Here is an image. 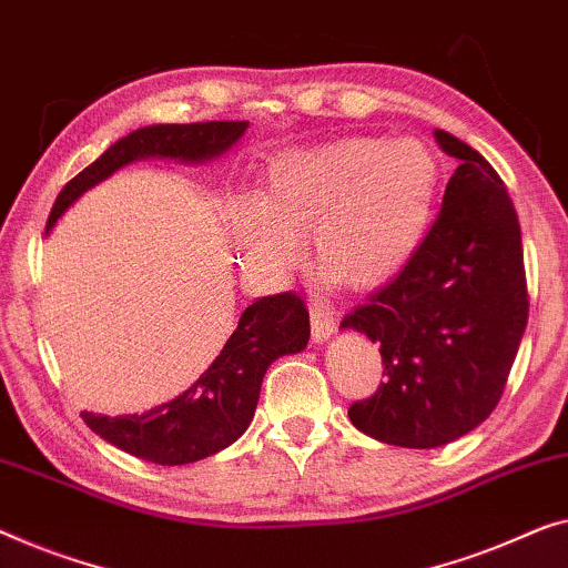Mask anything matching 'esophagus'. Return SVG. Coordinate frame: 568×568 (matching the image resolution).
<instances>
[{"label":"esophagus","mask_w":568,"mask_h":568,"mask_svg":"<svg viewBox=\"0 0 568 568\" xmlns=\"http://www.w3.org/2000/svg\"><path fill=\"white\" fill-rule=\"evenodd\" d=\"M310 323H312V343H325L335 333V312L327 302L315 300L310 304Z\"/></svg>","instance_id":"1"}]
</instances>
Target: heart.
Wrapping results in <instances>:
<instances>
[{
	"instance_id": "obj_1",
	"label": "heart",
	"mask_w": 568,
	"mask_h": 568,
	"mask_svg": "<svg viewBox=\"0 0 568 568\" xmlns=\"http://www.w3.org/2000/svg\"><path fill=\"white\" fill-rule=\"evenodd\" d=\"M440 192V163L417 138H338L286 148L258 194L227 204V233L248 274L284 282L304 235L317 264L348 286H376L413 258Z\"/></svg>"
}]
</instances>
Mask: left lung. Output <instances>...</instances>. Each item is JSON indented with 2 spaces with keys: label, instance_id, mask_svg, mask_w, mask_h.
<instances>
[{
  "label": "left lung",
  "instance_id": "8db88e82",
  "mask_svg": "<svg viewBox=\"0 0 568 568\" xmlns=\"http://www.w3.org/2000/svg\"><path fill=\"white\" fill-rule=\"evenodd\" d=\"M433 135L458 159L440 215L399 276L341 323L379 343L386 374L351 405V423L402 448L446 446L487 420L528 325L523 235L503 179L456 135Z\"/></svg>",
  "mask_w": 568,
  "mask_h": 568
}]
</instances>
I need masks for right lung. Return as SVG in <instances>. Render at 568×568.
<instances>
[{"instance_id": "obj_1", "label": "right lung", "mask_w": 568, "mask_h": 568, "mask_svg": "<svg viewBox=\"0 0 568 568\" xmlns=\"http://www.w3.org/2000/svg\"><path fill=\"white\" fill-rule=\"evenodd\" d=\"M248 122H192V125H148L120 138L94 163L61 189L45 233L81 194L110 179L114 171L143 159L207 163L241 141ZM310 315L294 292L253 300L207 372L186 392L143 415L81 413L84 423L112 446L143 462L182 466L202 462L227 448L256 415L261 382L278 356L307 348Z\"/></svg>"}]
</instances>
